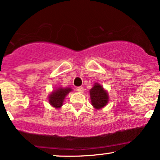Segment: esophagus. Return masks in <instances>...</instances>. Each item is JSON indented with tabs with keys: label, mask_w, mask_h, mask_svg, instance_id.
<instances>
[{
	"label": "esophagus",
	"mask_w": 160,
	"mask_h": 160,
	"mask_svg": "<svg viewBox=\"0 0 160 160\" xmlns=\"http://www.w3.org/2000/svg\"><path fill=\"white\" fill-rule=\"evenodd\" d=\"M77 91L78 92H80V93H82V92H83V87H82V86H78V87L77 88Z\"/></svg>",
	"instance_id": "1"
}]
</instances>
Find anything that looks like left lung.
<instances>
[{"instance_id": "1", "label": "left lung", "mask_w": 160, "mask_h": 160, "mask_svg": "<svg viewBox=\"0 0 160 160\" xmlns=\"http://www.w3.org/2000/svg\"><path fill=\"white\" fill-rule=\"evenodd\" d=\"M90 97L92 105L98 109L106 106L109 100L107 92L103 90V88L98 83H96L95 86L90 90Z\"/></svg>"}]
</instances>
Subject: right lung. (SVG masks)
Wrapping results in <instances>:
<instances>
[{
	"instance_id": "obj_1",
	"label": "right lung",
	"mask_w": 160,
	"mask_h": 160,
	"mask_svg": "<svg viewBox=\"0 0 160 160\" xmlns=\"http://www.w3.org/2000/svg\"><path fill=\"white\" fill-rule=\"evenodd\" d=\"M71 91H72V89H71L70 88H59V89L56 90L55 92H53V93L50 95V103H51L53 107H56V108H59V107H62V105L65 97L66 96L67 94Z\"/></svg>"
}]
</instances>
